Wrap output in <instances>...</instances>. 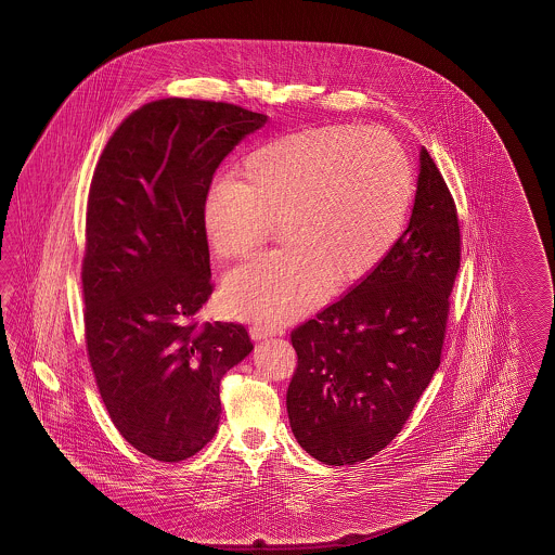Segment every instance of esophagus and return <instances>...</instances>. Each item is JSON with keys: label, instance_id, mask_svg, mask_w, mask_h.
<instances>
[{"label": "esophagus", "instance_id": "esophagus-1", "mask_svg": "<svg viewBox=\"0 0 555 555\" xmlns=\"http://www.w3.org/2000/svg\"><path fill=\"white\" fill-rule=\"evenodd\" d=\"M249 335H251V339H256V341H258V339H266V337H270V335H275V331L268 330V327H263V325H258V323H256V325H251V327H249Z\"/></svg>", "mask_w": 555, "mask_h": 555}]
</instances>
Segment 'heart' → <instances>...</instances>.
<instances>
[{
    "label": "heart",
    "mask_w": 555,
    "mask_h": 555,
    "mask_svg": "<svg viewBox=\"0 0 555 555\" xmlns=\"http://www.w3.org/2000/svg\"><path fill=\"white\" fill-rule=\"evenodd\" d=\"M413 190L406 154L383 130L323 125L261 144L244 180L225 175L202 202V232L216 256H248L273 222L285 244L228 273L225 306L275 323L311 306L321 283L341 292L361 282L401 237Z\"/></svg>",
    "instance_id": "obj_1"
}]
</instances>
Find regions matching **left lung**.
Segmentation results:
<instances>
[{"label": "left lung", "instance_id": "8db88e82", "mask_svg": "<svg viewBox=\"0 0 555 555\" xmlns=\"http://www.w3.org/2000/svg\"><path fill=\"white\" fill-rule=\"evenodd\" d=\"M461 244L456 204L423 149L409 228L363 282L292 331L285 402L313 459L357 464L401 433L440 365Z\"/></svg>", "mask_w": 555, "mask_h": 555}]
</instances>
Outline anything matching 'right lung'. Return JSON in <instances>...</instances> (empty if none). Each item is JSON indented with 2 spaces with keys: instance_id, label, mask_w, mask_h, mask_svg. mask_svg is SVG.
<instances>
[{
  "instance_id": "1",
  "label": "right lung",
  "mask_w": 555,
  "mask_h": 555,
  "mask_svg": "<svg viewBox=\"0 0 555 555\" xmlns=\"http://www.w3.org/2000/svg\"><path fill=\"white\" fill-rule=\"evenodd\" d=\"M266 120L232 103L158 99L118 125L94 168L87 357L113 425L154 461H186L212 440L220 380L254 349L242 323L196 319L214 292L201 208L216 168Z\"/></svg>"
}]
</instances>
